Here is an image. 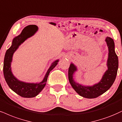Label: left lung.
I'll return each mask as SVG.
<instances>
[{
    "label": "left lung",
    "instance_id": "1",
    "mask_svg": "<svg viewBox=\"0 0 122 122\" xmlns=\"http://www.w3.org/2000/svg\"><path fill=\"white\" fill-rule=\"evenodd\" d=\"M109 50L107 61V70L103 74L100 81L92 86H84L73 79V74L77 68L74 64L71 63L68 69V79L71 85L80 96L86 98H94L108 91L113 84L118 69V58L115 52L114 40L107 37L105 39Z\"/></svg>",
    "mask_w": 122,
    "mask_h": 122
}]
</instances>
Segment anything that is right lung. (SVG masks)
<instances>
[{"instance_id": "add662e5", "label": "right lung", "mask_w": 122, "mask_h": 122, "mask_svg": "<svg viewBox=\"0 0 122 122\" xmlns=\"http://www.w3.org/2000/svg\"><path fill=\"white\" fill-rule=\"evenodd\" d=\"M37 30L38 27L35 25H28L24 28L20 34L13 38L11 46L7 50L4 56L3 73L6 82L13 92L21 97L24 98L34 97L42 91L46 84L50 72L55 68L59 61V59H58L52 63L48 69L43 80L40 82L29 83L21 81L13 75L10 66L13 54L25 40L33 36Z\"/></svg>"}]
</instances>
